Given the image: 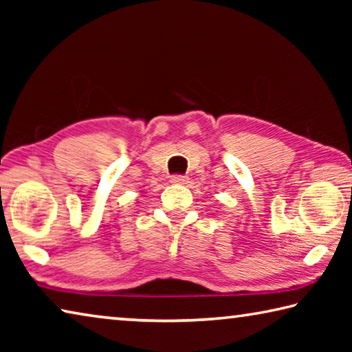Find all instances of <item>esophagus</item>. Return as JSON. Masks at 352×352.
<instances>
[{
    "label": "esophagus",
    "instance_id": "esophagus-1",
    "mask_svg": "<svg viewBox=\"0 0 352 352\" xmlns=\"http://www.w3.org/2000/svg\"><path fill=\"white\" fill-rule=\"evenodd\" d=\"M170 182L172 183H175V184H184L188 182V177L186 175H172L170 177Z\"/></svg>",
    "mask_w": 352,
    "mask_h": 352
}]
</instances>
